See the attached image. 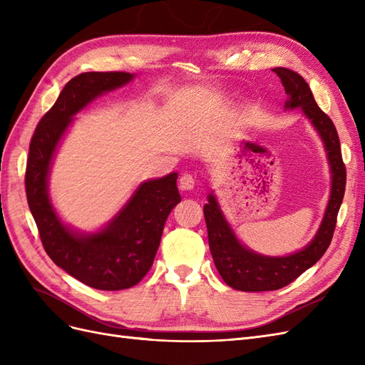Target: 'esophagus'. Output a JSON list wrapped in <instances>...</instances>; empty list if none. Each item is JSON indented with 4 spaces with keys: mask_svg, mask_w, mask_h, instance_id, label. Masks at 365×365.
Returning <instances> with one entry per match:
<instances>
[{
    "mask_svg": "<svg viewBox=\"0 0 365 365\" xmlns=\"http://www.w3.org/2000/svg\"><path fill=\"white\" fill-rule=\"evenodd\" d=\"M195 187V178L190 173H184L180 178V189L181 190H192Z\"/></svg>",
    "mask_w": 365,
    "mask_h": 365,
    "instance_id": "34e87169",
    "label": "esophagus"
}]
</instances>
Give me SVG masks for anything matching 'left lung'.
<instances>
[{
    "label": "left lung",
    "mask_w": 365,
    "mask_h": 365,
    "mask_svg": "<svg viewBox=\"0 0 365 365\" xmlns=\"http://www.w3.org/2000/svg\"><path fill=\"white\" fill-rule=\"evenodd\" d=\"M288 94L286 108L303 109L324 141L332 170V193L326 208L322 227L315 239L302 251L284 257L260 256L245 248L230 228L213 195H208L204 216L208 231V247L216 268L224 282L233 289L245 292L275 291L292 283L312 267L329 248L336 227V216L346 192V165L341 155L338 132L330 117L315 102L311 88L303 77L289 68H274Z\"/></svg>",
    "instance_id": "1"
}]
</instances>
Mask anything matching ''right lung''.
I'll list each match as a JSON object with an SVG mask.
<instances>
[{"label": "right lung", "instance_id": "add662e5", "mask_svg": "<svg viewBox=\"0 0 365 365\" xmlns=\"http://www.w3.org/2000/svg\"><path fill=\"white\" fill-rule=\"evenodd\" d=\"M125 71L82 73L63 86L58 101L35 129L26 168V195L43 250L74 279L102 291L135 286L150 269L172 208L181 202L178 173L143 182L101 233L79 236L65 227L50 204L48 169L74 114L97 96L132 81Z\"/></svg>", "mask_w": 365, "mask_h": 365}]
</instances>
